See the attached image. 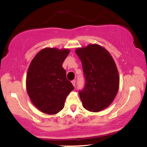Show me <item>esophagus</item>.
Listing matches in <instances>:
<instances>
[{
  "mask_svg": "<svg viewBox=\"0 0 147 147\" xmlns=\"http://www.w3.org/2000/svg\"><path fill=\"white\" fill-rule=\"evenodd\" d=\"M72 84L73 85L74 87H75V85H76V81H75V80H73V81H72Z\"/></svg>",
  "mask_w": 147,
  "mask_h": 147,
  "instance_id": "esophagus-1",
  "label": "esophagus"
}]
</instances>
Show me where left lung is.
<instances>
[{
	"mask_svg": "<svg viewBox=\"0 0 147 147\" xmlns=\"http://www.w3.org/2000/svg\"><path fill=\"white\" fill-rule=\"evenodd\" d=\"M76 53L81 61L85 85L79 91L83 107L91 112H99L114 100L119 87L116 64L107 49L97 44L77 48Z\"/></svg>",
	"mask_w": 147,
	"mask_h": 147,
	"instance_id": "obj_1",
	"label": "left lung"
}]
</instances>
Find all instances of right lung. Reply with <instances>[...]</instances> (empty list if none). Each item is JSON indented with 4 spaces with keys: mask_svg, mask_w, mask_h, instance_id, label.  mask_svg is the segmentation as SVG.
<instances>
[{
    "mask_svg": "<svg viewBox=\"0 0 147 147\" xmlns=\"http://www.w3.org/2000/svg\"><path fill=\"white\" fill-rule=\"evenodd\" d=\"M69 53L68 49L45 48L35 55L28 69V94L34 107L46 114L60 112L66 98L74 90L62 67Z\"/></svg>",
    "mask_w": 147,
    "mask_h": 147,
    "instance_id": "1",
    "label": "right lung"
}]
</instances>
